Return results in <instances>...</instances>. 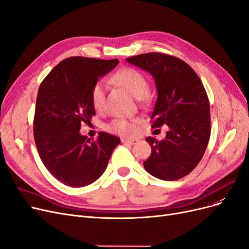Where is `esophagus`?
Returning <instances> with one entry per match:
<instances>
[{
  "instance_id": "obj_1",
  "label": "esophagus",
  "mask_w": 249,
  "mask_h": 249,
  "mask_svg": "<svg viewBox=\"0 0 249 249\" xmlns=\"http://www.w3.org/2000/svg\"><path fill=\"white\" fill-rule=\"evenodd\" d=\"M123 143H127V145H135L138 142V140H128V139H122L121 140Z\"/></svg>"
}]
</instances>
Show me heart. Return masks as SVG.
Segmentation results:
<instances>
[{
  "mask_svg": "<svg viewBox=\"0 0 249 249\" xmlns=\"http://www.w3.org/2000/svg\"><path fill=\"white\" fill-rule=\"evenodd\" d=\"M113 81L122 86L134 97L143 102H150L152 95L148 91L149 83L146 75L140 70L132 67H125L118 70L111 77ZM106 84L97 82L91 89V102L96 110H102L106 103ZM138 120L115 119L107 125V130L123 136H132L138 131Z\"/></svg>",
  "mask_w": 249,
  "mask_h": 249,
  "instance_id": "heart-1",
  "label": "heart"
}]
</instances>
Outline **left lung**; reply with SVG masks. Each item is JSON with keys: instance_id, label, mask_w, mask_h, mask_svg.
<instances>
[{"instance_id": "1", "label": "left lung", "mask_w": 249, "mask_h": 249, "mask_svg": "<svg viewBox=\"0 0 249 249\" xmlns=\"http://www.w3.org/2000/svg\"><path fill=\"white\" fill-rule=\"evenodd\" d=\"M126 61L154 76L158 97L152 128L168 127L161 141L146 139L152 153L143 167L164 181L185 177L202 160L210 140V103L202 81L187 63L167 53H142Z\"/></svg>"}]
</instances>
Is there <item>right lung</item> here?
<instances>
[{"label":"right lung","instance_id":"add662e5","mask_svg":"<svg viewBox=\"0 0 249 249\" xmlns=\"http://www.w3.org/2000/svg\"><path fill=\"white\" fill-rule=\"evenodd\" d=\"M118 63V59L70 57L39 87L33 121L37 151L47 171L67 186L83 187L97 180L120 143L117 136L103 131L95 141L79 133L95 116L92 87Z\"/></svg>","mask_w":249,"mask_h":249}]
</instances>
